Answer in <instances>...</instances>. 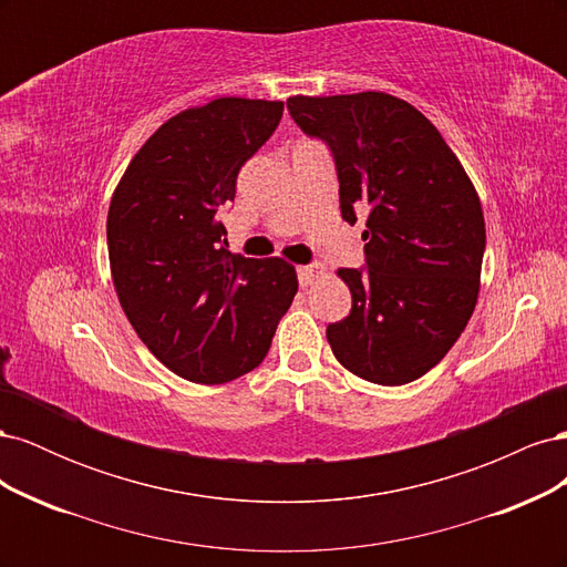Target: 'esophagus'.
Here are the masks:
<instances>
[{"label":"esophagus","instance_id":"obj_1","mask_svg":"<svg viewBox=\"0 0 567 567\" xmlns=\"http://www.w3.org/2000/svg\"><path fill=\"white\" fill-rule=\"evenodd\" d=\"M323 274V267L321 265H300L298 267V281L300 286H312L319 277Z\"/></svg>","mask_w":567,"mask_h":567}]
</instances>
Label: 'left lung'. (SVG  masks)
Wrapping results in <instances>:
<instances>
[{"mask_svg":"<svg viewBox=\"0 0 567 567\" xmlns=\"http://www.w3.org/2000/svg\"><path fill=\"white\" fill-rule=\"evenodd\" d=\"M286 106L329 146L342 219L367 213L364 267L338 269L352 310L326 329L331 350L369 383L416 381L450 352L477 302L485 219L466 169L398 96H290Z\"/></svg>","mask_w":567,"mask_h":567,"instance_id":"left-lung-1","label":"left lung"}]
</instances>
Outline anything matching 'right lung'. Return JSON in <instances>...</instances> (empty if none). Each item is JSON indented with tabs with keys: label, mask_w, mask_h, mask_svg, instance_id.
<instances>
[{
	"label": "right lung",
	"mask_w": 567,
	"mask_h": 567,
	"mask_svg": "<svg viewBox=\"0 0 567 567\" xmlns=\"http://www.w3.org/2000/svg\"><path fill=\"white\" fill-rule=\"evenodd\" d=\"M284 115L281 101L215 99L169 117L140 148L109 210L120 305L144 346L194 383H227L269 352L298 293L281 257L227 250L236 177Z\"/></svg>",
	"instance_id": "obj_1"
}]
</instances>
